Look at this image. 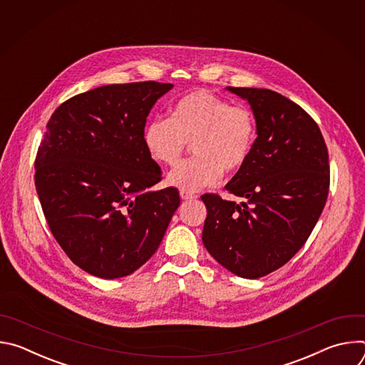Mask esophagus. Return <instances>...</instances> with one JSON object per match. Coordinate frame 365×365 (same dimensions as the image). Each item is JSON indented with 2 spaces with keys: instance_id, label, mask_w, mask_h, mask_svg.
<instances>
[{
  "instance_id": "1",
  "label": "esophagus",
  "mask_w": 365,
  "mask_h": 365,
  "mask_svg": "<svg viewBox=\"0 0 365 365\" xmlns=\"http://www.w3.org/2000/svg\"><path fill=\"white\" fill-rule=\"evenodd\" d=\"M180 197H182L183 200H192V199H196L197 196H196V195H193V193H189V192H182V190H180Z\"/></svg>"
}]
</instances>
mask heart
Returning <instances> with one entry per match:
<instances>
[{
  "instance_id": "obj_1",
  "label": "heart",
  "mask_w": 365,
  "mask_h": 365,
  "mask_svg": "<svg viewBox=\"0 0 365 365\" xmlns=\"http://www.w3.org/2000/svg\"><path fill=\"white\" fill-rule=\"evenodd\" d=\"M143 141L150 158L160 166H176L192 143L196 155L168 176L182 192H197L217 185L224 170H240L255 141V120L242 106L199 89L183 95L170 108V118L147 123Z\"/></svg>"
}]
</instances>
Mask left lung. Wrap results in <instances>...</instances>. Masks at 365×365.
<instances>
[{"mask_svg":"<svg viewBox=\"0 0 365 365\" xmlns=\"http://www.w3.org/2000/svg\"><path fill=\"white\" fill-rule=\"evenodd\" d=\"M227 91L247 101L257 138L245 165L225 185L241 202L203 195L202 241L242 279L263 277L303 247L328 197V148L318 124L286 96L258 88Z\"/></svg>","mask_w":365,"mask_h":365,"instance_id":"obj_1","label":"left lung"}]
</instances>
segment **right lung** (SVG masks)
Returning <instances> with one entry per match:
<instances>
[{"label": "right lung", "instance_id": "right-lung-1", "mask_svg": "<svg viewBox=\"0 0 365 365\" xmlns=\"http://www.w3.org/2000/svg\"><path fill=\"white\" fill-rule=\"evenodd\" d=\"M172 83L107 85L51 114L34 163L48 228L72 262L101 279L134 273L158 251L180 205L150 190L162 170L145 150V120Z\"/></svg>", "mask_w": 365, "mask_h": 365}]
</instances>
